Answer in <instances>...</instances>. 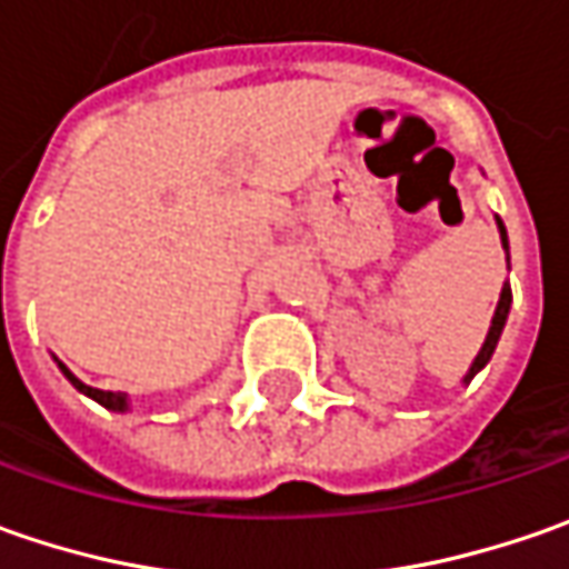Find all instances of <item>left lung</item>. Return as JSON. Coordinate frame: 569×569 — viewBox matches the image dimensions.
I'll list each match as a JSON object with an SVG mask.
<instances>
[{"mask_svg": "<svg viewBox=\"0 0 569 569\" xmlns=\"http://www.w3.org/2000/svg\"><path fill=\"white\" fill-rule=\"evenodd\" d=\"M497 221V230H500V247L507 252V269H510V240H507V228H503V221L500 218H493ZM510 303H513V291H510V281H503V288H500V300H497V310H493L491 317V329H488V336H485V345H481V351L475 355V361L466 370V377H462V386H469L475 380V373H481L488 361H491L493 348H497V341H500V332H503V326H507V317H510Z\"/></svg>", "mask_w": 569, "mask_h": 569, "instance_id": "left-lung-1", "label": "left lung"}]
</instances>
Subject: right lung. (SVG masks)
<instances>
[{
    "label": "right lung",
    "instance_id": "1",
    "mask_svg": "<svg viewBox=\"0 0 569 569\" xmlns=\"http://www.w3.org/2000/svg\"><path fill=\"white\" fill-rule=\"evenodd\" d=\"M53 361H56V358H53ZM56 363H59L62 377L72 382V386H76L81 396L94 399V402L103 405L107 411H117V415H126V411H129V396H126V392H103V389H94V386H88V382L78 380L76 373H72V370H69V367H66V363H62V361H56Z\"/></svg>",
    "mask_w": 569,
    "mask_h": 569
}]
</instances>
